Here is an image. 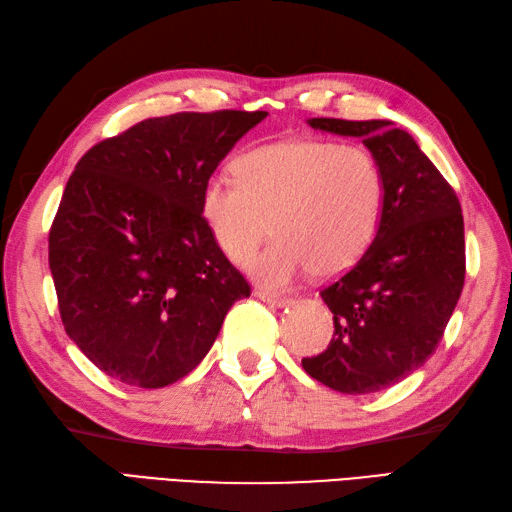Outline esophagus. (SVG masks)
I'll use <instances>...</instances> for the list:
<instances>
[{
	"label": "esophagus",
	"instance_id": "obj_1",
	"mask_svg": "<svg viewBox=\"0 0 512 512\" xmlns=\"http://www.w3.org/2000/svg\"><path fill=\"white\" fill-rule=\"evenodd\" d=\"M254 295L263 299V302H267V304H271V306H276V308H284V306H289V304H291V297L278 295V293H271V291H267V289H260V286H256V289H254Z\"/></svg>",
	"mask_w": 512,
	"mask_h": 512
}]
</instances>
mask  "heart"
I'll return each instance as SVG.
<instances>
[{
  "instance_id": "b5f03b06",
  "label": "heart",
  "mask_w": 512,
  "mask_h": 512,
  "mask_svg": "<svg viewBox=\"0 0 512 512\" xmlns=\"http://www.w3.org/2000/svg\"><path fill=\"white\" fill-rule=\"evenodd\" d=\"M232 178H210L199 215L234 263L276 232L247 271L265 286H289L308 271L330 278L354 267L380 228L386 178L363 145L289 139L260 145L232 162Z\"/></svg>"
}]
</instances>
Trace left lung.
Segmentation results:
<instances>
[{"label":"left lung","mask_w":512,"mask_h":512,"mask_svg":"<svg viewBox=\"0 0 512 512\" xmlns=\"http://www.w3.org/2000/svg\"><path fill=\"white\" fill-rule=\"evenodd\" d=\"M308 126L363 139L382 165L386 202L363 258L321 291L334 336L302 367L339 393H376L417 371L443 339L465 284L463 213L439 169L391 121L317 117Z\"/></svg>","instance_id":"1"}]
</instances>
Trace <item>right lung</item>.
<instances>
[{
	"instance_id": "obj_1",
	"label": "right lung",
	"mask_w": 512,
	"mask_h": 512,
	"mask_svg": "<svg viewBox=\"0 0 512 512\" xmlns=\"http://www.w3.org/2000/svg\"><path fill=\"white\" fill-rule=\"evenodd\" d=\"M265 110L176 112L93 145L49 230L62 326L110 378L160 389L213 347L247 280L199 215V193Z\"/></svg>"
}]
</instances>
